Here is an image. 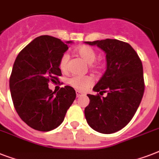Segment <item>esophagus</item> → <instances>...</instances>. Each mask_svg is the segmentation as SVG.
Masks as SVG:
<instances>
[{
    "mask_svg": "<svg viewBox=\"0 0 159 159\" xmlns=\"http://www.w3.org/2000/svg\"><path fill=\"white\" fill-rule=\"evenodd\" d=\"M76 95H77V97H80L83 94H82V92H78V91H77V92H76Z\"/></svg>",
    "mask_w": 159,
    "mask_h": 159,
    "instance_id": "34e87169",
    "label": "esophagus"
}]
</instances>
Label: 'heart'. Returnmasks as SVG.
Returning a JSON list of instances; mask_svg holds the SVG:
<instances>
[{"mask_svg": "<svg viewBox=\"0 0 159 159\" xmlns=\"http://www.w3.org/2000/svg\"><path fill=\"white\" fill-rule=\"evenodd\" d=\"M76 53L82 59L88 63L90 68L94 72H99L102 66L98 63H94V61L97 58V53L93 48L89 46H80L76 49ZM69 56L67 53H64L61 57L59 62V67L62 71H66L67 69V63H68ZM68 84L72 87L74 89L78 90L80 92H84L90 87H92L94 83V80L90 76H72L70 77L68 81Z\"/></svg>", "mask_w": 159, "mask_h": 159, "instance_id": "b5f03b06", "label": "heart"}]
</instances>
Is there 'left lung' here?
Returning a JSON list of instances; mask_svg holds the SVG:
<instances>
[{
  "label": "left lung",
  "mask_w": 159,
  "mask_h": 159,
  "mask_svg": "<svg viewBox=\"0 0 159 159\" xmlns=\"http://www.w3.org/2000/svg\"><path fill=\"white\" fill-rule=\"evenodd\" d=\"M97 45L106 54V70L93 91L88 94L85 108L87 123L94 130L112 134L120 130L135 114L144 92L143 65L135 50L128 43L117 39L85 42ZM106 92L107 96L102 97Z\"/></svg>",
  "instance_id": "1"
}]
</instances>
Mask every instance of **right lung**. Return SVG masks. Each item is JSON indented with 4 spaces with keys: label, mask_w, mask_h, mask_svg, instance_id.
Here are the masks:
<instances>
[{
    "label": "right lung",
    "mask_w": 159,
    "mask_h": 159,
    "mask_svg": "<svg viewBox=\"0 0 159 159\" xmlns=\"http://www.w3.org/2000/svg\"><path fill=\"white\" fill-rule=\"evenodd\" d=\"M70 43L39 36L20 52L14 62L10 77L14 106L21 120L34 129L57 128L76 98V92L70 86L57 92L48 88V82H58L57 77L62 75L60 59Z\"/></svg>",
    "instance_id": "obj_1"
}]
</instances>
